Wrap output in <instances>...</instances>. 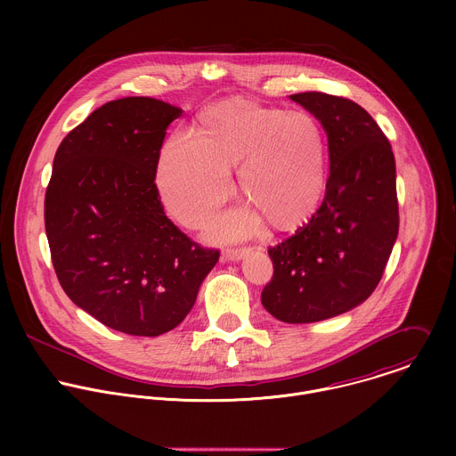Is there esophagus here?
Instances as JSON below:
<instances>
[{
  "instance_id": "1",
  "label": "esophagus",
  "mask_w": 456,
  "mask_h": 456,
  "mask_svg": "<svg viewBox=\"0 0 456 456\" xmlns=\"http://www.w3.org/2000/svg\"><path fill=\"white\" fill-rule=\"evenodd\" d=\"M247 252L248 248H225L222 252V262H240Z\"/></svg>"
}]
</instances>
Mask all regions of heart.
<instances>
[{
  "mask_svg": "<svg viewBox=\"0 0 456 456\" xmlns=\"http://www.w3.org/2000/svg\"><path fill=\"white\" fill-rule=\"evenodd\" d=\"M251 208L213 225L222 240L262 227L294 229L317 209L327 183V135L305 110H280L243 97L206 108L192 137L173 135L160 150L157 187L167 211L185 227L208 222L232 191L231 173Z\"/></svg>",
  "mask_w": 456,
  "mask_h": 456,
  "instance_id": "heart-1",
  "label": "heart"
}]
</instances>
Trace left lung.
Returning <instances> with one entry per match:
<instances>
[{"instance_id": "obj_1", "label": "left lung", "mask_w": 456, "mask_h": 456, "mask_svg": "<svg viewBox=\"0 0 456 456\" xmlns=\"http://www.w3.org/2000/svg\"><path fill=\"white\" fill-rule=\"evenodd\" d=\"M290 99L327 134L330 175L308 224L269 248L274 276L262 305L301 324L345 314L371 296L399 234V204L392 146L364 108L321 92Z\"/></svg>"}]
</instances>
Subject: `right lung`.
<instances>
[{
  "label": "right lung",
  "instance_id": "obj_1",
  "mask_svg": "<svg viewBox=\"0 0 456 456\" xmlns=\"http://www.w3.org/2000/svg\"><path fill=\"white\" fill-rule=\"evenodd\" d=\"M180 115L151 97L102 104L62 139L45 194L62 290L129 336L157 338L178 327L220 257L191 241L160 204L159 155Z\"/></svg>",
  "mask_w": 456,
  "mask_h": 456
}]
</instances>
